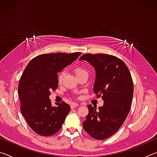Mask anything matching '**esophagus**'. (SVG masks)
Listing matches in <instances>:
<instances>
[{
	"label": "esophagus",
	"mask_w": 157,
	"mask_h": 157,
	"mask_svg": "<svg viewBox=\"0 0 157 157\" xmlns=\"http://www.w3.org/2000/svg\"><path fill=\"white\" fill-rule=\"evenodd\" d=\"M78 106V104H77V103H72V104L71 105V107L73 109V108H75Z\"/></svg>",
	"instance_id": "esophagus-1"
}]
</instances>
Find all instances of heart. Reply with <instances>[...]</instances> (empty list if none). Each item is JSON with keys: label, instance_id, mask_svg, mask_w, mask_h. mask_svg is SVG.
<instances>
[{"label": "heart", "instance_id": "heart-1", "mask_svg": "<svg viewBox=\"0 0 157 157\" xmlns=\"http://www.w3.org/2000/svg\"><path fill=\"white\" fill-rule=\"evenodd\" d=\"M75 72L77 77L79 75H82V74H83V73H87V71L85 70V69L82 68L81 67H77L75 69ZM63 75H64V73L63 72H61L59 74V75H58V82H59V83H61V82H62Z\"/></svg>", "mask_w": 157, "mask_h": 157}]
</instances>
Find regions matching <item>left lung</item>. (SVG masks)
I'll return each instance as SVG.
<instances>
[{"label":"left lung","instance_id":"left-lung-1","mask_svg":"<svg viewBox=\"0 0 157 157\" xmlns=\"http://www.w3.org/2000/svg\"><path fill=\"white\" fill-rule=\"evenodd\" d=\"M79 60L88 62L95 71L94 92L104 100L102 107L88 105L82 123L94 139L104 140L121 128L131 108L134 86L131 74L123 61L107 54H85Z\"/></svg>","mask_w":157,"mask_h":157}]
</instances>
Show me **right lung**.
<instances>
[{
  "label": "right lung",
  "mask_w": 157,
  "mask_h": 157,
  "mask_svg": "<svg viewBox=\"0 0 157 157\" xmlns=\"http://www.w3.org/2000/svg\"><path fill=\"white\" fill-rule=\"evenodd\" d=\"M81 52L52 53L32 59L21 77L18 95L21 111L33 131L43 136H52L61 129L71 107L63 102L52 106L50 91L58 86V73L78 59Z\"/></svg>",
  "instance_id": "add662e5"
}]
</instances>
